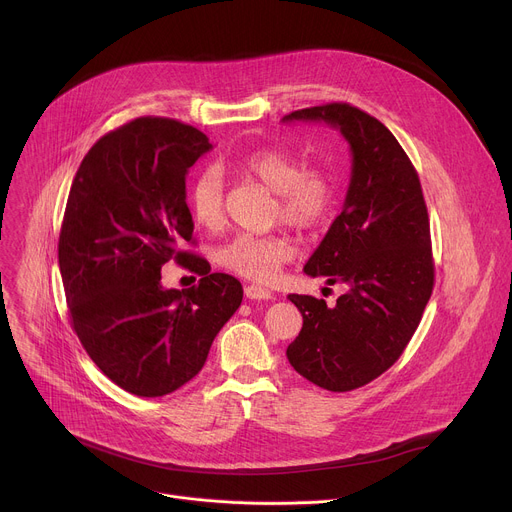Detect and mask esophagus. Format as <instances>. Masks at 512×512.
Returning a JSON list of instances; mask_svg holds the SVG:
<instances>
[{
    "label": "esophagus",
    "mask_w": 512,
    "mask_h": 512,
    "mask_svg": "<svg viewBox=\"0 0 512 512\" xmlns=\"http://www.w3.org/2000/svg\"><path fill=\"white\" fill-rule=\"evenodd\" d=\"M245 296H247L249 300H273V291L267 289V287H261V285L251 283V285L245 287Z\"/></svg>",
    "instance_id": "34e87169"
}]
</instances>
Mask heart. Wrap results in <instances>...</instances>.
Masks as SVG:
<instances>
[{"label": "heart", "instance_id": "obj_1", "mask_svg": "<svg viewBox=\"0 0 512 512\" xmlns=\"http://www.w3.org/2000/svg\"><path fill=\"white\" fill-rule=\"evenodd\" d=\"M235 170L275 192V218L300 231L322 227L334 212L336 188L332 176L316 166H304L285 150L261 148L243 156ZM190 212L198 227L214 231L225 221V184L216 168L202 170L190 186ZM294 245L285 233H241L218 251L229 271L255 281H271L294 259Z\"/></svg>", "mask_w": 512, "mask_h": 512}]
</instances>
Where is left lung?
<instances>
[{
	"label": "left lung",
	"mask_w": 512,
	"mask_h": 512,
	"mask_svg": "<svg viewBox=\"0 0 512 512\" xmlns=\"http://www.w3.org/2000/svg\"><path fill=\"white\" fill-rule=\"evenodd\" d=\"M283 121H324L352 152L342 212L304 271L348 291L324 300L291 294L304 326L287 360L310 383L344 393L391 369L419 326L433 289L429 216L419 176L375 117L348 103L300 109Z\"/></svg>",
	"instance_id": "8db88e82"
}]
</instances>
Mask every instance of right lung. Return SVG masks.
Here are the masks:
<instances>
[{"instance_id": "1", "label": "right lung", "mask_w": 512, "mask_h": 512, "mask_svg": "<svg viewBox=\"0 0 512 512\" xmlns=\"http://www.w3.org/2000/svg\"><path fill=\"white\" fill-rule=\"evenodd\" d=\"M212 150L192 125L137 117L103 135L77 170L58 239L70 324L97 367L137 397L168 395L204 367L210 344L243 302L239 279L186 251V174ZM172 260L201 275L166 290Z\"/></svg>"}]
</instances>
